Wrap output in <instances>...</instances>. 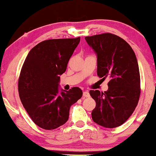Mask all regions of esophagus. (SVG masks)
<instances>
[{
    "label": "esophagus",
    "instance_id": "esophagus-1",
    "mask_svg": "<svg viewBox=\"0 0 156 156\" xmlns=\"http://www.w3.org/2000/svg\"><path fill=\"white\" fill-rule=\"evenodd\" d=\"M83 98H87V97H89V92H88V91H85V92H83Z\"/></svg>",
    "mask_w": 156,
    "mask_h": 156
}]
</instances>
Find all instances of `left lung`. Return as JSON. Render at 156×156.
Instances as JSON below:
<instances>
[{
	"mask_svg": "<svg viewBox=\"0 0 156 156\" xmlns=\"http://www.w3.org/2000/svg\"><path fill=\"white\" fill-rule=\"evenodd\" d=\"M85 39L97 54L98 76L110 79L106 92L89 91L96 104L92 118L104 127H119L133 113L140 99V75L135 53L125 40L108 32Z\"/></svg>",
	"mask_w": 156,
	"mask_h": 156,
	"instance_id": "1",
	"label": "left lung"
}]
</instances>
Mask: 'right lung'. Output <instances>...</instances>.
Returning <instances> with one entry per match:
<instances>
[{"instance_id": "right-lung-1", "label": "right lung", "mask_w": 156, "mask_h": 156, "mask_svg": "<svg viewBox=\"0 0 156 156\" xmlns=\"http://www.w3.org/2000/svg\"><path fill=\"white\" fill-rule=\"evenodd\" d=\"M80 37L48 39L38 43L28 54L18 81L21 102L34 123L44 130H54L67 121L72 105L83 95L73 87L60 93V75L67 66Z\"/></svg>"}]
</instances>
